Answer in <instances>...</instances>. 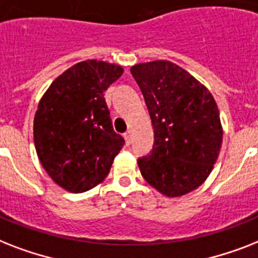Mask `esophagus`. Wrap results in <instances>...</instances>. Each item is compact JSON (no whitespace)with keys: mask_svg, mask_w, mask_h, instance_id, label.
<instances>
[{"mask_svg":"<svg viewBox=\"0 0 258 258\" xmlns=\"http://www.w3.org/2000/svg\"><path fill=\"white\" fill-rule=\"evenodd\" d=\"M124 140L127 144H130L133 142V131H131V130H128V131L124 134Z\"/></svg>","mask_w":258,"mask_h":258,"instance_id":"esophagus-1","label":"esophagus"}]
</instances>
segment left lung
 <instances>
[{"label":"left lung","mask_w":258,"mask_h":258,"mask_svg":"<svg viewBox=\"0 0 258 258\" xmlns=\"http://www.w3.org/2000/svg\"><path fill=\"white\" fill-rule=\"evenodd\" d=\"M154 127L151 155L138 160L150 185L168 198L204 183L219 158L223 125L215 98L203 83L169 60L131 68Z\"/></svg>","instance_id":"obj_1"}]
</instances>
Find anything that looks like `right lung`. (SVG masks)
<instances>
[{
	"instance_id": "obj_1",
	"label": "right lung",
	"mask_w": 258,
	"mask_h": 258,
	"mask_svg": "<svg viewBox=\"0 0 258 258\" xmlns=\"http://www.w3.org/2000/svg\"><path fill=\"white\" fill-rule=\"evenodd\" d=\"M123 74L119 64L87 59L63 71L35 111L39 162L54 183L81 194L106 179L124 139L112 128L104 91Z\"/></svg>"
}]
</instances>
